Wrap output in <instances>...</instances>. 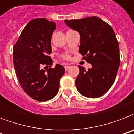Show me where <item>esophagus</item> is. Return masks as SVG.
<instances>
[{
    "label": "esophagus",
    "mask_w": 134,
    "mask_h": 134,
    "mask_svg": "<svg viewBox=\"0 0 134 134\" xmlns=\"http://www.w3.org/2000/svg\"><path fill=\"white\" fill-rule=\"evenodd\" d=\"M69 65H65V70H66V71H67V70L69 69Z\"/></svg>",
    "instance_id": "obj_1"
}]
</instances>
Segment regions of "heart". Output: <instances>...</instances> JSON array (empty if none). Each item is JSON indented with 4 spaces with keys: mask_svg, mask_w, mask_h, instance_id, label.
I'll return each instance as SVG.
<instances>
[{
    "mask_svg": "<svg viewBox=\"0 0 134 134\" xmlns=\"http://www.w3.org/2000/svg\"><path fill=\"white\" fill-rule=\"evenodd\" d=\"M69 58H70V56L68 54H65L63 55V58L65 59V60H69Z\"/></svg>",
    "mask_w": 134,
    "mask_h": 134,
    "instance_id": "obj_1",
    "label": "heart"
}]
</instances>
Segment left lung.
Here are the masks:
<instances>
[{"mask_svg":"<svg viewBox=\"0 0 134 134\" xmlns=\"http://www.w3.org/2000/svg\"><path fill=\"white\" fill-rule=\"evenodd\" d=\"M67 26L79 32V53L92 65L86 70L79 66L76 79L78 91L86 97L97 98L111 88L120 64L118 42L113 28L97 16L65 20Z\"/></svg>","mask_w":134,"mask_h":134,"instance_id":"8db88e82","label":"left lung"}]
</instances>
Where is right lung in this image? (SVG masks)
<instances>
[{
	"instance_id": "1",
	"label": "right lung",
	"mask_w": 134,
	"mask_h": 134,
	"mask_svg": "<svg viewBox=\"0 0 134 134\" xmlns=\"http://www.w3.org/2000/svg\"><path fill=\"white\" fill-rule=\"evenodd\" d=\"M55 24L45 18L31 20L21 32L13 47V63L20 85L29 97L39 102L56 95L65 68H52L51 39ZM43 66L49 68L46 71Z\"/></svg>"
}]
</instances>
